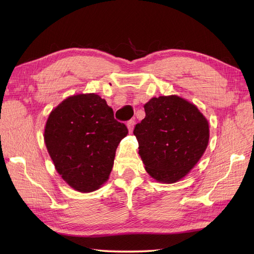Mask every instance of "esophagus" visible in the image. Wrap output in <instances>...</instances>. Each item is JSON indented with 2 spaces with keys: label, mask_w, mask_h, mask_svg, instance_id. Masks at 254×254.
Masks as SVG:
<instances>
[{
  "label": "esophagus",
  "mask_w": 254,
  "mask_h": 254,
  "mask_svg": "<svg viewBox=\"0 0 254 254\" xmlns=\"http://www.w3.org/2000/svg\"><path fill=\"white\" fill-rule=\"evenodd\" d=\"M134 124H135V122L133 120H130V121L127 122V128H128V130H129L130 132H132Z\"/></svg>",
  "instance_id": "1"
}]
</instances>
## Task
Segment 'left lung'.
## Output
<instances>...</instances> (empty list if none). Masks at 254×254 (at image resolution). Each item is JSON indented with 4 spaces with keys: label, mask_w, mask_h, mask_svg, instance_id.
Segmentation results:
<instances>
[{
    "label": "left lung",
    "mask_w": 254,
    "mask_h": 254,
    "mask_svg": "<svg viewBox=\"0 0 254 254\" xmlns=\"http://www.w3.org/2000/svg\"><path fill=\"white\" fill-rule=\"evenodd\" d=\"M144 109L133 134L146 172L161 183L181 180L207 147L209 122L194 104L177 95L152 97Z\"/></svg>",
    "instance_id": "left-lung-1"
}]
</instances>
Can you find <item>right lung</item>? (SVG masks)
<instances>
[{"instance_id": "right-lung-1", "label": "right lung", "mask_w": 254, "mask_h": 254, "mask_svg": "<svg viewBox=\"0 0 254 254\" xmlns=\"http://www.w3.org/2000/svg\"><path fill=\"white\" fill-rule=\"evenodd\" d=\"M127 133L104 98L86 93L68 96L52 110L43 136L61 178L90 193L109 179L115 150Z\"/></svg>"}]
</instances>
